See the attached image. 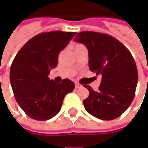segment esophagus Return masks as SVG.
Wrapping results in <instances>:
<instances>
[{"label": "esophagus", "mask_w": 148, "mask_h": 148, "mask_svg": "<svg viewBox=\"0 0 148 148\" xmlns=\"http://www.w3.org/2000/svg\"><path fill=\"white\" fill-rule=\"evenodd\" d=\"M82 86L80 83L75 82V88H76V89H79V88H82Z\"/></svg>", "instance_id": "esophagus-1"}]
</instances>
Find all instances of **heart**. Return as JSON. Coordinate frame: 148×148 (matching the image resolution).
I'll return each instance as SVG.
<instances>
[{
	"mask_svg": "<svg viewBox=\"0 0 148 148\" xmlns=\"http://www.w3.org/2000/svg\"><path fill=\"white\" fill-rule=\"evenodd\" d=\"M77 46H82V44H76L74 47H77Z\"/></svg>",
	"mask_w": 148,
	"mask_h": 148,
	"instance_id": "heart-1",
	"label": "heart"
}]
</instances>
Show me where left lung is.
<instances>
[{"label":"left lung","mask_w":148,"mask_h":148,"mask_svg":"<svg viewBox=\"0 0 148 148\" xmlns=\"http://www.w3.org/2000/svg\"><path fill=\"white\" fill-rule=\"evenodd\" d=\"M74 41L86 46L90 71L102 78L97 91L85 86L90 92L83 101L85 109L104 121L119 117L132 102L138 82L131 52L114 37L96 32H79Z\"/></svg>","instance_id":"left-lung-1"}]
</instances>
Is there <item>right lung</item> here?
Here are the masks:
<instances>
[{
    "instance_id": "right-lung-1",
    "label": "right lung",
    "mask_w": 148,
    "mask_h": 148,
    "mask_svg": "<svg viewBox=\"0 0 148 148\" xmlns=\"http://www.w3.org/2000/svg\"><path fill=\"white\" fill-rule=\"evenodd\" d=\"M76 32L54 31L42 32L29 39L19 51L10 68V82L15 98L32 119L47 121L58 114L65 96L72 92L74 83L63 79L50 80L51 69Z\"/></svg>"
}]
</instances>
